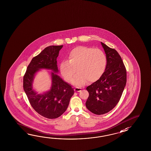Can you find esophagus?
<instances>
[{"label":"esophagus","mask_w":151,"mask_h":151,"mask_svg":"<svg viewBox=\"0 0 151 151\" xmlns=\"http://www.w3.org/2000/svg\"><path fill=\"white\" fill-rule=\"evenodd\" d=\"M74 91L76 92H80L81 91V88H79V87H75L74 88Z\"/></svg>","instance_id":"obj_1"}]
</instances>
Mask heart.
Instances as JSON below:
<instances>
[{
	"mask_svg": "<svg viewBox=\"0 0 151 151\" xmlns=\"http://www.w3.org/2000/svg\"><path fill=\"white\" fill-rule=\"evenodd\" d=\"M68 60L60 65V72L66 81H70L77 69V73L72 83L81 86L90 82H95L102 77L106 69L107 58L104 52L86 46H78L70 51Z\"/></svg>",
	"mask_w": 151,
	"mask_h": 151,
	"instance_id": "heart-1",
	"label": "heart"
}]
</instances>
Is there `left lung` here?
<instances>
[{
  "label": "left lung",
  "mask_w": 151,
  "mask_h": 151,
  "mask_svg": "<svg viewBox=\"0 0 151 151\" xmlns=\"http://www.w3.org/2000/svg\"><path fill=\"white\" fill-rule=\"evenodd\" d=\"M101 44L107 58L106 69L99 80L86 88L87 109L97 115L108 113L116 105L126 83L125 67L119 53L102 42Z\"/></svg>",
  "instance_id": "obj_1"
}]
</instances>
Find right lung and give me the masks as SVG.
I'll return each instance as SVG.
<instances>
[{
  "mask_svg": "<svg viewBox=\"0 0 151 151\" xmlns=\"http://www.w3.org/2000/svg\"><path fill=\"white\" fill-rule=\"evenodd\" d=\"M63 46H49L43 50L32 59L23 79L24 90L30 104L37 112L48 119L61 116L68 109L74 93L71 85L58 74L57 59ZM41 69L49 70L52 86L48 91L39 93L33 88L32 84L36 74Z\"/></svg>",
  "mask_w": 151,
  "mask_h": 151,
  "instance_id": "add662e5",
  "label": "right lung"
}]
</instances>
